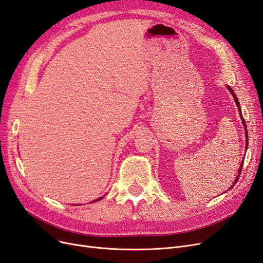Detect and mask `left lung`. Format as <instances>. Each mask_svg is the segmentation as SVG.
Wrapping results in <instances>:
<instances>
[{"label":"left lung","instance_id":"1","mask_svg":"<svg viewBox=\"0 0 263 263\" xmlns=\"http://www.w3.org/2000/svg\"><path fill=\"white\" fill-rule=\"evenodd\" d=\"M228 89H229V91L232 93V96L234 97V100H235V103H236V105H237V107H238V112H239V116H240V120H241V123H242V125H243V128H245V137H246V150H247V148H248V132H247V126H246V122H245V120H243V117H242V114H241V110H240V104H239V101H238V99H237V97H236V95H235V92L233 91V89L230 87V86H228ZM242 164H243V160L241 161V164H240V166H239V170H238V175L236 176V178H235V182H234V184L231 186V188L236 184V182L238 180V177H239V175H240V172H241V167H242ZM230 188V189H231Z\"/></svg>","mask_w":263,"mask_h":263}]
</instances>
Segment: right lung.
<instances>
[{
  "label": "right lung",
  "instance_id": "1",
  "mask_svg": "<svg viewBox=\"0 0 263 263\" xmlns=\"http://www.w3.org/2000/svg\"><path fill=\"white\" fill-rule=\"evenodd\" d=\"M103 197H100V198H98V199H96V200H93L92 202H96V201H99V200H101V199H102Z\"/></svg>",
  "mask_w": 263,
  "mask_h": 263
}]
</instances>
